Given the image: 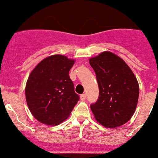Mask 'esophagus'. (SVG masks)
<instances>
[{"instance_id":"obj_1","label":"esophagus","mask_w":158,"mask_h":158,"mask_svg":"<svg viewBox=\"0 0 158 158\" xmlns=\"http://www.w3.org/2000/svg\"><path fill=\"white\" fill-rule=\"evenodd\" d=\"M85 97H86L85 94H82V95H80V100H81V101H85Z\"/></svg>"}]
</instances>
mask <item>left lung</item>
<instances>
[{
    "label": "left lung",
    "instance_id": "obj_1",
    "mask_svg": "<svg viewBox=\"0 0 158 158\" xmlns=\"http://www.w3.org/2000/svg\"><path fill=\"white\" fill-rule=\"evenodd\" d=\"M96 74L99 96L91 110L102 126L114 128L128 122L135 113L139 97L136 76L116 54L104 51L89 59Z\"/></svg>",
    "mask_w": 158,
    "mask_h": 158
}]
</instances>
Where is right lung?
Instances as JSON below:
<instances>
[{
    "label": "right lung",
    "instance_id": "right-lung-1",
    "mask_svg": "<svg viewBox=\"0 0 158 158\" xmlns=\"http://www.w3.org/2000/svg\"><path fill=\"white\" fill-rule=\"evenodd\" d=\"M74 63V60L56 54L44 59L30 73L25 88L27 104L41 123L60 125L79 101L69 76Z\"/></svg>",
    "mask_w": 158,
    "mask_h": 158
}]
</instances>
